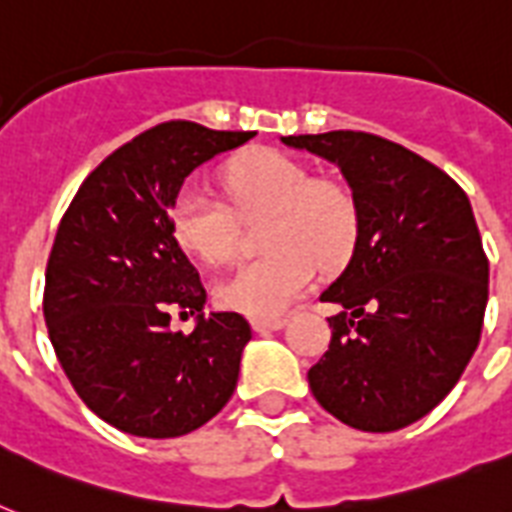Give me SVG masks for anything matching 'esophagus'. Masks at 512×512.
<instances>
[{"label": "esophagus", "mask_w": 512, "mask_h": 512, "mask_svg": "<svg viewBox=\"0 0 512 512\" xmlns=\"http://www.w3.org/2000/svg\"><path fill=\"white\" fill-rule=\"evenodd\" d=\"M281 327H284V319H281V316H276V319H252V329L260 332V335H265V332H276V329Z\"/></svg>", "instance_id": "esophagus-1"}]
</instances>
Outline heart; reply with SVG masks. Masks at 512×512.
Wrapping results in <instances>:
<instances>
[{"mask_svg": "<svg viewBox=\"0 0 512 512\" xmlns=\"http://www.w3.org/2000/svg\"><path fill=\"white\" fill-rule=\"evenodd\" d=\"M225 191L241 217L268 212L265 255L241 263L215 287L217 303L252 319H276L303 295L316 273L345 263L358 236V204L348 185L313 177L300 159L276 148L236 156L223 172ZM175 241L207 265L228 263L239 244L231 207L199 185L180 188L170 209Z\"/></svg>", "mask_w": 512, "mask_h": 512, "instance_id": "1", "label": "heart"}]
</instances>
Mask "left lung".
<instances>
[{
	"label": "left lung",
	"mask_w": 512,
	"mask_h": 512,
	"mask_svg": "<svg viewBox=\"0 0 512 512\" xmlns=\"http://www.w3.org/2000/svg\"><path fill=\"white\" fill-rule=\"evenodd\" d=\"M335 162L358 204V236L321 295L342 308L308 369L332 417L390 433L436 409L473 358L489 300V260L468 193L436 164L380 135H289Z\"/></svg>",
	"instance_id": "1"
}]
</instances>
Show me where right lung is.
Segmentation results:
<instances>
[{
	"instance_id": "add662e5",
	"label": "right lung",
	"mask_w": 512,
	"mask_h": 512,
	"mask_svg": "<svg viewBox=\"0 0 512 512\" xmlns=\"http://www.w3.org/2000/svg\"><path fill=\"white\" fill-rule=\"evenodd\" d=\"M255 132L164 122L84 177L60 220L44 273V321L76 396L108 425L175 438L215 417L236 390L252 327L201 313L191 335L170 311L196 313L207 289L170 231L180 185Z\"/></svg>"
}]
</instances>
